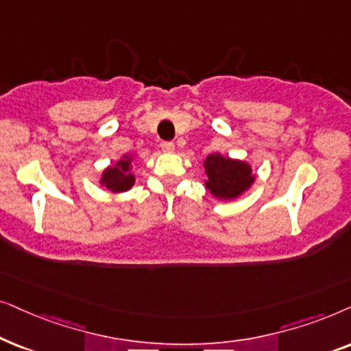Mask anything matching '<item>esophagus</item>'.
I'll return each instance as SVG.
<instances>
[{"mask_svg": "<svg viewBox=\"0 0 351 351\" xmlns=\"http://www.w3.org/2000/svg\"><path fill=\"white\" fill-rule=\"evenodd\" d=\"M160 147H162L163 152H173V151H175V144H173V141H162Z\"/></svg>", "mask_w": 351, "mask_h": 351, "instance_id": "esophagus-1", "label": "esophagus"}]
</instances>
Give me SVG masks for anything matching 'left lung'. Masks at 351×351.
<instances>
[{"mask_svg": "<svg viewBox=\"0 0 351 351\" xmlns=\"http://www.w3.org/2000/svg\"><path fill=\"white\" fill-rule=\"evenodd\" d=\"M207 168V188L213 195L219 199H234L241 195L254 183V175L249 163L241 160H231L221 157L219 154H212L205 162Z\"/></svg>", "mask_w": 351, "mask_h": 351, "instance_id": "1", "label": "left lung"}]
</instances>
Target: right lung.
Here are the masks:
<instances>
[{
  "label": "right lung",
  "mask_w": 351,
  "mask_h": 351,
  "mask_svg": "<svg viewBox=\"0 0 351 351\" xmlns=\"http://www.w3.org/2000/svg\"><path fill=\"white\" fill-rule=\"evenodd\" d=\"M130 160H120L117 167L107 168L102 175L101 183L110 189L112 193H123L130 189L134 183V176L128 171Z\"/></svg>",
  "instance_id": "right-lung-1"
}]
</instances>
